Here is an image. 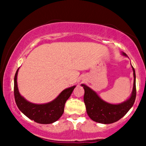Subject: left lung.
Masks as SVG:
<instances>
[{
  "label": "left lung",
  "mask_w": 146,
  "mask_h": 146,
  "mask_svg": "<svg viewBox=\"0 0 146 146\" xmlns=\"http://www.w3.org/2000/svg\"><path fill=\"white\" fill-rule=\"evenodd\" d=\"M122 55L128 57L123 52H122ZM132 68L134 83L131 95L128 100L120 104H113L104 101L90 87L84 84H81L84 89V102L86 105L87 114L93 121L104 124L114 123L122 118L132 108L136 98V75L135 68L132 66Z\"/></svg>",
  "instance_id": "1"
}]
</instances>
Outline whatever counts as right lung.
<instances>
[{"instance_id": "obj_1", "label": "right lung", "mask_w": 146, "mask_h": 146, "mask_svg": "<svg viewBox=\"0 0 146 146\" xmlns=\"http://www.w3.org/2000/svg\"><path fill=\"white\" fill-rule=\"evenodd\" d=\"M18 70L19 68L16 71L14 77V98L19 110L30 119L42 124H49L59 119L64 113L66 100L71 96L76 86L62 90L53 101L42 104H33L27 101L20 94L17 84Z\"/></svg>"}]
</instances>
